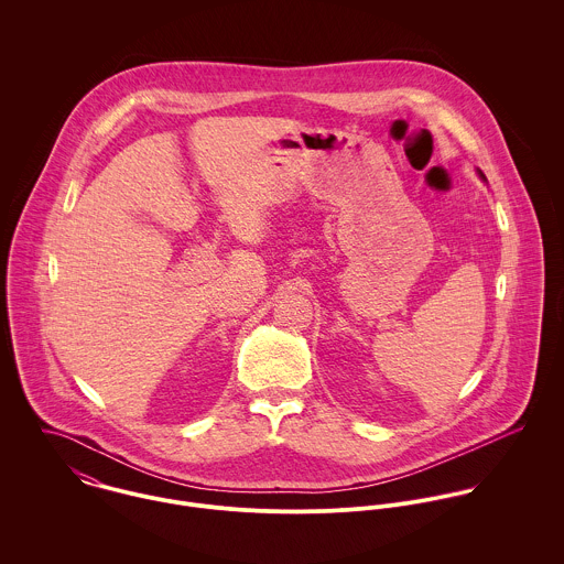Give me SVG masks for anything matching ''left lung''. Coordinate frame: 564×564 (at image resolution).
<instances>
[{
  "instance_id": "1",
  "label": "left lung",
  "mask_w": 564,
  "mask_h": 564,
  "mask_svg": "<svg viewBox=\"0 0 564 564\" xmlns=\"http://www.w3.org/2000/svg\"><path fill=\"white\" fill-rule=\"evenodd\" d=\"M480 173H482V171H480Z\"/></svg>"
}]
</instances>
